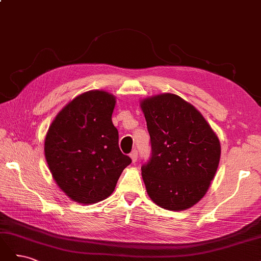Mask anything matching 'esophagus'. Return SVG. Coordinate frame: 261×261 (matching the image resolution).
<instances>
[{
  "label": "esophagus",
  "instance_id": "34e87169",
  "mask_svg": "<svg viewBox=\"0 0 261 261\" xmlns=\"http://www.w3.org/2000/svg\"><path fill=\"white\" fill-rule=\"evenodd\" d=\"M130 158H132V160H133V162L135 163L136 161H137V158H138V151H137V149H134L133 151L130 152Z\"/></svg>",
  "mask_w": 261,
  "mask_h": 261
}]
</instances>
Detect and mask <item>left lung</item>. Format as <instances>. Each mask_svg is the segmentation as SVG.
<instances>
[{"mask_svg": "<svg viewBox=\"0 0 261 261\" xmlns=\"http://www.w3.org/2000/svg\"><path fill=\"white\" fill-rule=\"evenodd\" d=\"M140 106L151 145L150 159L141 167L147 193L161 208H191L215 177L220 141L198 110L176 94H159Z\"/></svg>", "mask_w": 261, "mask_h": 261, "instance_id": "left-lung-1", "label": "left lung"}]
</instances>
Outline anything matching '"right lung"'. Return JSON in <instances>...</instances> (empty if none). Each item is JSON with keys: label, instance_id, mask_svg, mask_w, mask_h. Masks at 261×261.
Masks as SVG:
<instances>
[{"label": "right lung", "instance_id": "obj_1", "mask_svg": "<svg viewBox=\"0 0 261 261\" xmlns=\"http://www.w3.org/2000/svg\"><path fill=\"white\" fill-rule=\"evenodd\" d=\"M115 98L102 90L76 97L52 122L44 154L52 176L70 199L94 203L106 199L132 159L118 147L112 123Z\"/></svg>", "mask_w": 261, "mask_h": 261}]
</instances>
